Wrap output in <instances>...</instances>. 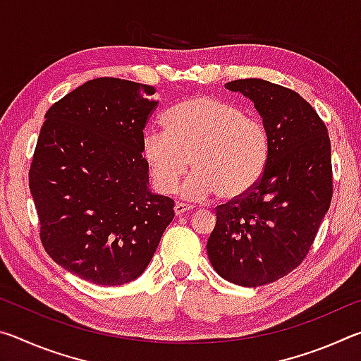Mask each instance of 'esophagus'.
Wrapping results in <instances>:
<instances>
[{
	"label": "esophagus",
	"mask_w": 361,
	"mask_h": 361,
	"mask_svg": "<svg viewBox=\"0 0 361 361\" xmlns=\"http://www.w3.org/2000/svg\"><path fill=\"white\" fill-rule=\"evenodd\" d=\"M191 210H192V207H191V205H188V204L176 202V205H175V215H176V216L185 215V213H189Z\"/></svg>",
	"instance_id": "esophagus-1"
}]
</instances>
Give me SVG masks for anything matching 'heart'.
Listing matches in <instances>:
<instances>
[{"mask_svg":"<svg viewBox=\"0 0 361 361\" xmlns=\"http://www.w3.org/2000/svg\"><path fill=\"white\" fill-rule=\"evenodd\" d=\"M166 132H146L142 156L152 185L173 192L192 166L181 189L191 200L218 194L235 200L258 185L269 159V137L258 119L239 106L210 95L176 103L164 114Z\"/></svg>","mask_w":361,"mask_h":361,"instance_id":"b5f03b06","label":"heart"}]
</instances>
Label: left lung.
<instances>
[{"mask_svg":"<svg viewBox=\"0 0 361 361\" xmlns=\"http://www.w3.org/2000/svg\"><path fill=\"white\" fill-rule=\"evenodd\" d=\"M224 87L255 103L269 159L252 191L216 207L207 253L223 279L255 288L288 276L312 247L333 197L331 143L325 122L295 90L256 78Z\"/></svg>","mask_w":361,"mask_h":361,"instance_id":"obj_1","label":"left lung"}]
</instances>
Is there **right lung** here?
<instances>
[{
    "mask_svg": "<svg viewBox=\"0 0 361 361\" xmlns=\"http://www.w3.org/2000/svg\"><path fill=\"white\" fill-rule=\"evenodd\" d=\"M156 89L118 78L79 85L47 109L28 181L47 255L87 282L114 286L148 267L175 216L152 194L142 156Z\"/></svg>",
    "mask_w": 361,
    "mask_h": 361,
    "instance_id": "obj_1",
    "label": "right lung"
}]
</instances>
